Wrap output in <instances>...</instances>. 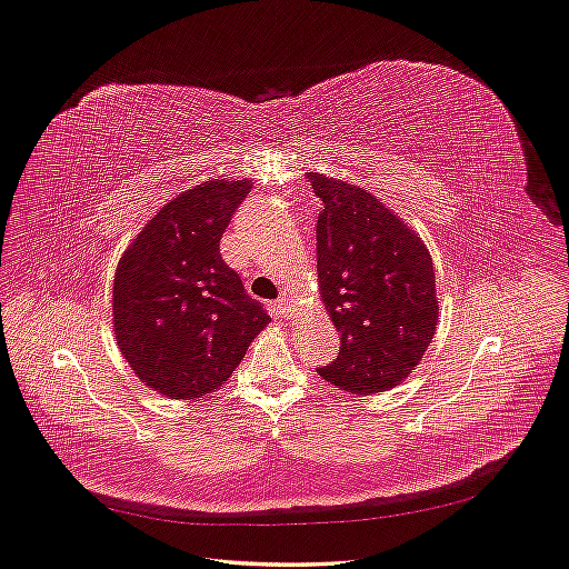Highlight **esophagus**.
Returning a JSON list of instances; mask_svg holds the SVG:
<instances>
[{"instance_id": "1", "label": "esophagus", "mask_w": 569, "mask_h": 569, "mask_svg": "<svg viewBox=\"0 0 569 569\" xmlns=\"http://www.w3.org/2000/svg\"><path fill=\"white\" fill-rule=\"evenodd\" d=\"M274 311L281 316V318H288L292 311H295V305H292V300L288 295H281L279 300L274 302Z\"/></svg>"}]
</instances>
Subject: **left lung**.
<instances>
[{
  "mask_svg": "<svg viewBox=\"0 0 569 569\" xmlns=\"http://www.w3.org/2000/svg\"><path fill=\"white\" fill-rule=\"evenodd\" d=\"M309 179L325 204L316 226L320 297L341 335L337 360L316 371L352 395L392 390L422 362L436 332L431 256L365 189L316 172Z\"/></svg>",
  "mask_w": 569,
  "mask_h": 569,
  "instance_id": "1",
  "label": "left lung"
}]
</instances>
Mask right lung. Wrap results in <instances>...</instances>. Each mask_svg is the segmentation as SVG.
<instances>
[{
    "label": "right lung",
    "instance_id": "obj_1",
    "mask_svg": "<svg viewBox=\"0 0 569 569\" xmlns=\"http://www.w3.org/2000/svg\"><path fill=\"white\" fill-rule=\"evenodd\" d=\"M249 191V179H212L179 193L119 260L112 288L119 350L166 397L219 390L269 322L219 249Z\"/></svg>",
    "mask_w": 569,
    "mask_h": 569
}]
</instances>
